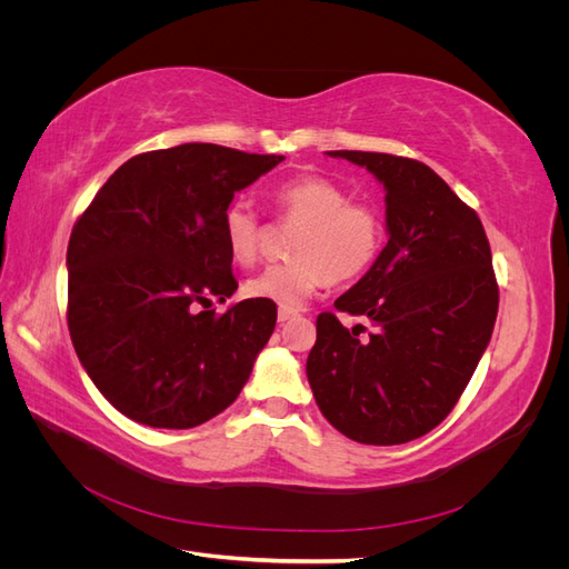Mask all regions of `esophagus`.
Wrapping results in <instances>:
<instances>
[{
    "label": "esophagus",
    "mask_w": 569,
    "mask_h": 569,
    "mask_svg": "<svg viewBox=\"0 0 569 569\" xmlns=\"http://www.w3.org/2000/svg\"><path fill=\"white\" fill-rule=\"evenodd\" d=\"M295 318H297V311H291V308H280V311H278V320H280V322L295 320Z\"/></svg>",
    "instance_id": "esophagus-1"
}]
</instances>
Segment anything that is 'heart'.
<instances>
[{
  "label": "heart",
  "mask_w": 569,
  "mask_h": 569,
  "mask_svg": "<svg viewBox=\"0 0 569 569\" xmlns=\"http://www.w3.org/2000/svg\"><path fill=\"white\" fill-rule=\"evenodd\" d=\"M280 220L299 228L291 237V261L270 266L247 282V295L299 308L325 282H351L368 272L385 247V218L366 201H351L337 182L306 176L282 182L272 192ZM228 253L239 266H253L261 258L263 222L256 209L234 199L220 218Z\"/></svg>",
  "instance_id": "heart-1"
}]
</instances>
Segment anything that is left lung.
Here are the masks:
<instances>
[{
	"label": "left lung",
	"mask_w": 569,
	"mask_h": 569,
	"mask_svg": "<svg viewBox=\"0 0 569 569\" xmlns=\"http://www.w3.org/2000/svg\"><path fill=\"white\" fill-rule=\"evenodd\" d=\"M366 166L387 189L389 242L335 301L372 325L320 313L306 375L322 416L358 443L418 439L449 416L485 353L498 313L491 247L432 168L380 151H327Z\"/></svg>",
	"instance_id": "8db88e82"
}]
</instances>
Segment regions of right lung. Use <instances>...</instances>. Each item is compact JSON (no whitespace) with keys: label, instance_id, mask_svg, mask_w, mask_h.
I'll return each mask as SVG.
<instances>
[{"label":"right lung","instance_id":"add662e5","mask_svg":"<svg viewBox=\"0 0 569 569\" xmlns=\"http://www.w3.org/2000/svg\"><path fill=\"white\" fill-rule=\"evenodd\" d=\"M282 159L201 142L137 153L76 220L68 332L94 387L130 420L197 427L247 385L278 306L209 311L237 289L220 218Z\"/></svg>","mask_w":569,"mask_h":569}]
</instances>
